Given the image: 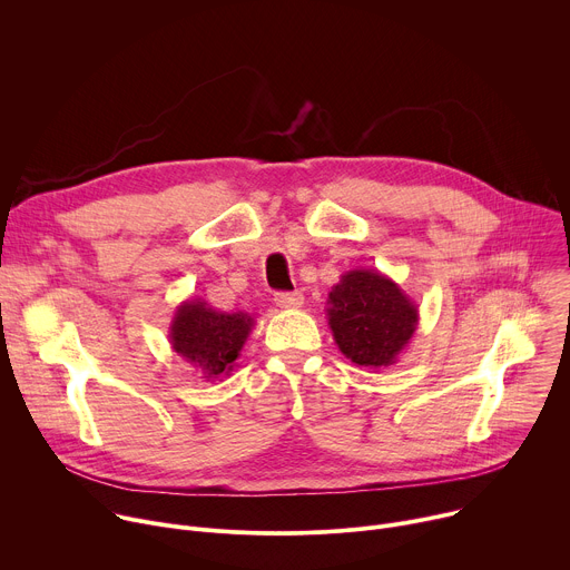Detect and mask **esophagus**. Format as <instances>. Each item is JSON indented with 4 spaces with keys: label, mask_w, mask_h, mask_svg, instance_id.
Here are the masks:
<instances>
[{
    "label": "esophagus",
    "mask_w": 570,
    "mask_h": 570,
    "mask_svg": "<svg viewBox=\"0 0 570 570\" xmlns=\"http://www.w3.org/2000/svg\"><path fill=\"white\" fill-rule=\"evenodd\" d=\"M274 301L281 309H296V307L303 305V294L301 292H292V294L289 292H278Z\"/></svg>",
    "instance_id": "esophagus-1"
}]
</instances>
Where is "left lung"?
Segmentation results:
<instances>
[{
  "mask_svg": "<svg viewBox=\"0 0 570 570\" xmlns=\"http://www.w3.org/2000/svg\"><path fill=\"white\" fill-rule=\"evenodd\" d=\"M326 303L337 348L373 371L396 364L419 328L416 303L377 269L342 274Z\"/></svg>",
  "mask_w": 570,
  "mask_h": 570,
  "instance_id": "1",
  "label": "left lung"
}]
</instances>
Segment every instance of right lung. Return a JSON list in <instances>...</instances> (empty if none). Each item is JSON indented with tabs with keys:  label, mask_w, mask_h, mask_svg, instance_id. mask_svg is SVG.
Listing matches in <instances>:
<instances>
[{
	"label": "right lung",
	"mask_w": 570,
	"mask_h": 570,
	"mask_svg": "<svg viewBox=\"0 0 570 570\" xmlns=\"http://www.w3.org/2000/svg\"><path fill=\"white\" fill-rule=\"evenodd\" d=\"M253 326L246 312H219L204 298H187L174 312L169 344L202 377L217 381L233 371Z\"/></svg>",
	"instance_id": "1"
}]
</instances>
